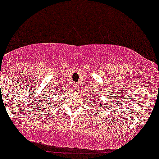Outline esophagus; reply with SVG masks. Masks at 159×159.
<instances>
[{
	"label": "esophagus",
	"instance_id": "34e87169",
	"mask_svg": "<svg viewBox=\"0 0 159 159\" xmlns=\"http://www.w3.org/2000/svg\"><path fill=\"white\" fill-rule=\"evenodd\" d=\"M73 88L75 89L78 90V84H74V86H73Z\"/></svg>",
	"mask_w": 159,
	"mask_h": 159
}]
</instances>
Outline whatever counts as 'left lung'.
<instances>
[{
    "mask_svg": "<svg viewBox=\"0 0 159 159\" xmlns=\"http://www.w3.org/2000/svg\"><path fill=\"white\" fill-rule=\"evenodd\" d=\"M96 100H97V99H96ZM98 105H99V106L100 107H103V103H99V104H98V103H96V107H98Z\"/></svg>",
    "mask_w": 159,
    "mask_h": 159,
    "instance_id": "8db88e82",
    "label": "left lung"
}]
</instances>
